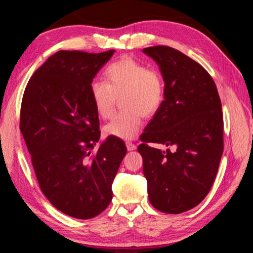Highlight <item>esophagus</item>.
Masks as SVG:
<instances>
[{"label":"esophagus","instance_id":"34e87169","mask_svg":"<svg viewBox=\"0 0 253 253\" xmlns=\"http://www.w3.org/2000/svg\"><path fill=\"white\" fill-rule=\"evenodd\" d=\"M126 149H127V151H133V150H136V144H134L133 142H131V141H126Z\"/></svg>","mask_w":253,"mask_h":253}]
</instances>
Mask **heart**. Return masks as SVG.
Returning <instances> with one entry per match:
<instances>
[{
    "label": "heart",
    "mask_w": 253,
    "mask_h": 253,
    "mask_svg": "<svg viewBox=\"0 0 253 253\" xmlns=\"http://www.w3.org/2000/svg\"><path fill=\"white\" fill-rule=\"evenodd\" d=\"M106 82L94 81L89 86L91 102L103 119L113 116L117 98L126 109L104 126L106 135L133 139L141 126V118L154 115L164 101L165 81L156 70L148 68L131 57H122L105 68Z\"/></svg>",
    "instance_id": "obj_1"
}]
</instances>
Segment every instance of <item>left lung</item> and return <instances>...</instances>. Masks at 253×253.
<instances>
[{"instance_id": "left-lung-1", "label": "left lung", "mask_w": 253, "mask_h": 253, "mask_svg": "<svg viewBox=\"0 0 253 253\" xmlns=\"http://www.w3.org/2000/svg\"><path fill=\"white\" fill-rule=\"evenodd\" d=\"M142 51L165 81V99L138 147L149 200L159 211L178 214L202 203L216 177L224 151L221 103L209 73L185 53L163 45ZM148 142L176 150L151 148Z\"/></svg>"}]
</instances>
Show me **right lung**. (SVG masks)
I'll return each instance as SVG.
<instances>
[{"label":"right lung","instance_id":"1","mask_svg":"<svg viewBox=\"0 0 253 253\" xmlns=\"http://www.w3.org/2000/svg\"><path fill=\"white\" fill-rule=\"evenodd\" d=\"M114 51H57L32 76L22 99L20 129L41 191L79 219L108 208L126 154L125 142L111 136L94 152L100 131L89 86Z\"/></svg>","mask_w":253,"mask_h":253}]
</instances>
